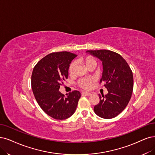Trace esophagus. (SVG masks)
<instances>
[{
	"instance_id": "1",
	"label": "esophagus",
	"mask_w": 155,
	"mask_h": 155,
	"mask_svg": "<svg viewBox=\"0 0 155 155\" xmlns=\"http://www.w3.org/2000/svg\"><path fill=\"white\" fill-rule=\"evenodd\" d=\"M82 94L83 95H85V96H91V93H88V92H86V91H83Z\"/></svg>"
}]
</instances>
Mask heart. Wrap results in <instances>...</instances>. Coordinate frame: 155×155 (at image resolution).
I'll use <instances>...</instances> for the list:
<instances>
[{
	"instance_id": "1",
	"label": "heart",
	"mask_w": 155,
	"mask_h": 155,
	"mask_svg": "<svg viewBox=\"0 0 155 155\" xmlns=\"http://www.w3.org/2000/svg\"><path fill=\"white\" fill-rule=\"evenodd\" d=\"M80 61L83 62L88 68L91 66H96L97 61L94 57L91 55H87L85 57H82L80 59ZM77 66V63L73 61L70 64L68 68V73L70 74H72ZM94 82V79L93 78H81L78 81V85L80 87L84 89H89L93 84Z\"/></svg>"
}]
</instances>
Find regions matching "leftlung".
Returning a JSON list of instances; mask_svg holds the SVG:
<instances>
[{
	"instance_id": "obj_1",
	"label": "left lung",
	"mask_w": 155,
	"mask_h": 155,
	"mask_svg": "<svg viewBox=\"0 0 155 155\" xmlns=\"http://www.w3.org/2000/svg\"><path fill=\"white\" fill-rule=\"evenodd\" d=\"M88 53L100 59L103 63L102 77L107 89L106 95L99 94L100 102L94 107L97 116L104 119L116 117L127 106L134 88L132 71L123 57L108 50H87Z\"/></svg>"
}]
</instances>
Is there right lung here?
Masks as SVG:
<instances>
[{
	"label": "right lung",
	"mask_w": 155,
	"mask_h": 155,
	"mask_svg": "<svg viewBox=\"0 0 155 155\" xmlns=\"http://www.w3.org/2000/svg\"><path fill=\"white\" fill-rule=\"evenodd\" d=\"M77 56L65 51L51 53L33 69L31 86L34 97L41 109L54 119H68L76 110L81 93L73 91L65 96L59 88L68 78L70 64Z\"/></svg>",
	"instance_id": "obj_1"
}]
</instances>
